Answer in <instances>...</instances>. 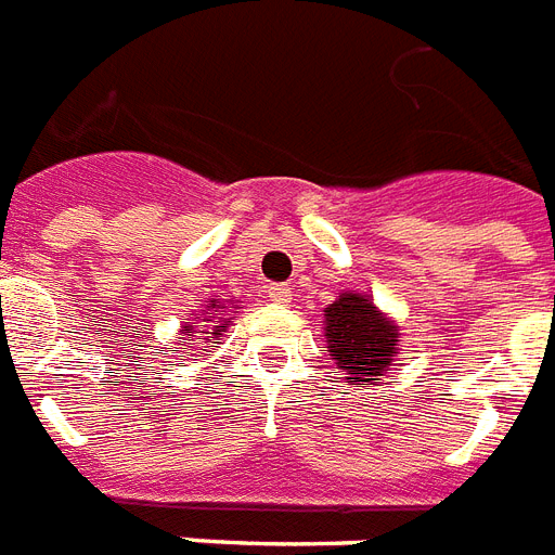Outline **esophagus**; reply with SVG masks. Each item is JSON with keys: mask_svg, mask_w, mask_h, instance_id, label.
Listing matches in <instances>:
<instances>
[{"mask_svg": "<svg viewBox=\"0 0 555 555\" xmlns=\"http://www.w3.org/2000/svg\"><path fill=\"white\" fill-rule=\"evenodd\" d=\"M266 295H269V300H274V304H281V306H286L292 300L289 286H283V283H272V286H266Z\"/></svg>", "mask_w": 555, "mask_h": 555, "instance_id": "esophagus-1", "label": "esophagus"}]
</instances>
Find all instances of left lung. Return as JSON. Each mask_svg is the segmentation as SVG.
Masks as SVG:
<instances>
[{
    "label": "left lung",
    "instance_id": "8db88e82",
    "mask_svg": "<svg viewBox=\"0 0 555 555\" xmlns=\"http://www.w3.org/2000/svg\"><path fill=\"white\" fill-rule=\"evenodd\" d=\"M326 318V352L347 380L378 384L380 375L392 366L398 352V326L378 312L366 295L344 292L335 304L323 309Z\"/></svg>",
    "mask_w": 555,
    "mask_h": 555
}]
</instances>
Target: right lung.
<instances>
[{
	"instance_id": "1",
	"label": "right lung",
	"mask_w": 555,
	"mask_h": 555,
	"mask_svg": "<svg viewBox=\"0 0 555 555\" xmlns=\"http://www.w3.org/2000/svg\"><path fill=\"white\" fill-rule=\"evenodd\" d=\"M232 309H237V306H232ZM225 312H229V309H225L220 300H208V309H203V314H206L203 321H211L215 326H208V330H203V335H197L201 344H217V338L223 335L225 326L232 323V318H223ZM183 332H192V326H183ZM185 340L189 338H183V347H185Z\"/></svg>"
}]
</instances>
